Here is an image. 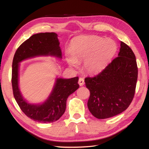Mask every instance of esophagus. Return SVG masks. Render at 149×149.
Listing matches in <instances>:
<instances>
[{
	"label": "esophagus",
	"mask_w": 149,
	"mask_h": 149,
	"mask_svg": "<svg viewBox=\"0 0 149 149\" xmlns=\"http://www.w3.org/2000/svg\"><path fill=\"white\" fill-rule=\"evenodd\" d=\"M78 83H79V84L81 86H83V85L84 84V79H83V78H81V77H80V78H79V79Z\"/></svg>",
	"instance_id": "34e87169"
}]
</instances>
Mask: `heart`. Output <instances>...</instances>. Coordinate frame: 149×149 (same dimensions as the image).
<instances>
[{
	"instance_id": "heart-1",
	"label": "heart",
	"mask_w": 149,
	"mask_h": 149,
	"mask_svg": "<svg viewBox=\"0 0 149 149\" xmlns=\"http://www.w3.org/2000/svg\"><path fill=\"white\" fill-rule=\"evenodd\" d=\"M117 46L111 39L94 36L75 38L71 43L70 52L66 58L69 65L77 66L78 61L83 60V68L90 74H97L106 67L115 55Z\"/></svg>"
}]
</instances>
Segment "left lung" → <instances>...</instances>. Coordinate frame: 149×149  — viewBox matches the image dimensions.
<instances>
[{
	"label": "left lung",
	"instance_id": "1",
	"mask_svg": "<svg viewBox=\"0 0 149 149\" xmlns=\"http://www.w3.org/2000/svg\"><path fill=\"white\" fill-rule=\"evenodd\" d=\"M137 79L134 54L121 42L118 56L99 74L84 79L90 93L88 101L90 113L97 118L105 119L124 111L134 98Z\"/></svg>",
	"mask_w": 149,
	"mask_h": 149
}]
</instances>
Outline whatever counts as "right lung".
Masks as SVG:
<instances>
[{
	"label": "right lung",
	"mask_w": 149,
	"mask_h": 149,
	"mask_svg": "<svg viewBox=\"0 0 149 149\" xmlns=\"http://www.w3.org/2000/svg\"><path fill=\"white\" fill-rule=\"evenodd\" d=\"M49 55L62 58L58 34L55 33L36 34L25 41L17 49L12 65L13 92L18 105L29 118L45 123L54 122L61 118L65 111L68 96L79 87L78 77L58 78L50 96L43 104H29L23 99L18 87L19 63L36 56Z\"/></svg>",
	"instance_id": "add662e5"
}]
</instances>
